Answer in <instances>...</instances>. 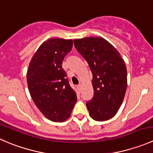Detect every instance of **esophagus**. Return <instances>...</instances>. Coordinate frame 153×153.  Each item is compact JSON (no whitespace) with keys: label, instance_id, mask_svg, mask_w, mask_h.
Returning <instances> with one entry per match:
<instances>
[{"label":"esophagus","instance_id":"esophagus-1","mask_svg":"<svg viewBox=\"0 0 153 153\" xmlns=\"http://www.w3.org/2000/svg\"><path fill=\"white\" fill-rule=\"evenodd\" d=\"M77 88H78V90H81V84H79V85L77 86Z\"/></svg>","mask_w":153,"mask_h":153}]
</instances>
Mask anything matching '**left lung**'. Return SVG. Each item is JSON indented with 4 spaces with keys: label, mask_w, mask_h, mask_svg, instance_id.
<instances>
[{
    "label": "left lung",
    "mask_w": 153,
    "mask_h": 153,
    "mask_svg": "<svg viewBox=\"0 0 153 153\" xmlns=\"http://www.w3.org/2000/svg\"><path fill=\"white\" fill-rule=\"evenodd\" d=\"M77 51L87 60L93 74L94 96L86 103L94 120L105 121L117 114L127 87V70L120 54L102 37L74 40Z\"/></svg>",
    "instance_id": "8db88e82"
}]
</instances>
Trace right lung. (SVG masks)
Masks as SVG:
<instances>
[{"label":"right lung","mask_w":153,"mask_h":153,"mask_svg":"<svg viewBox=\"0 0 153 153\" xmlns=\"http://www.w3.org/2000/svg\"><path fill=\"white\" fill-rule=\"evenodd\" d=\"M73 41L52 38L45 41L33 56L27 73L28 90L36 106L54 122L70 116L77 102L62 63L72 50Z\"/></svg>","instance_id":"obj_1"}]
</instances>
